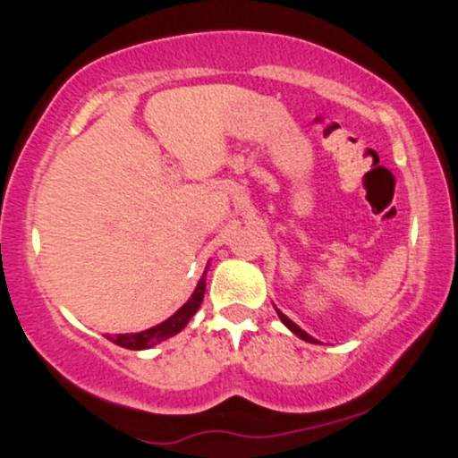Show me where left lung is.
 <instances>
[{
  "label": "left lung",
  "instance_id": "8db88e82",
  "mask_svg": "<svg viewBox=\"0 0 458 458\" xmlns=\"http://www.w3.org/2000/svg\"><path fill=\"white\" fill-rule=\"evenodd\" d=\"M276 312H277V317H280V320H282V323H284V325H286V327H288V329H291V331H293V334H295V335H299V338H301V340H306V343L318 344V340H314V338H312V335H310V334H306V331H303L301 327H299V325H295V323H293V320H291V318H288V317H286V314H282V312H280V310H277V308H276Z\"/></svg>",
  "mask_w": 458,
  "mask_h": 458
}]
</instances>
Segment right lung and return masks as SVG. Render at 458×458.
Instances as JSON below:
<instances>
[{
  "label": "right lung",
  "instance_id": "obj_1",
  "mask_svg": "<svg viewBox=\"0 0 458 458\" xmlns=\"http://www.w3.org/2000/svg\"><path fill=\"white\" fill-rule=\"evenodd\" d=\"M207 269H208V265H207ZM207 269H204V276L199 277L196 291H193L191 297L187 299L185 306L178 308L170 318L163 320V323L155 325V327H150V329L138 331V334H114V335L107 334V340H112V343L118 346H124V349L144 351V349H152V346L163 343V340L172 338V335L181 334V331L185 329V325L191 320L193 314L199 310V303H202L204 291H207Z\"/></svg>",
  "mask_w": 458,
  "mask_h": 458
}]
</instances>
